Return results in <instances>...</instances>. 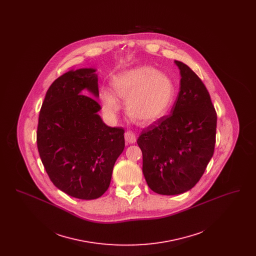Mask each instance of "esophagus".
<instances>
[{"mask_svg":"<svg viewBox=\"0 0 256 256\" xmlns=\"http://www.w3.org/2000/svg\"><path fill=\"white\" fill-rule=\"evenodd\" d=\"M124 140L128 144H134L136 142V136L132 132H126L124 134Z\"/></svg>","mask_w":256,"mask_h":256,"instance_id":"obj_1","label":"esophagus"}]
</instances>
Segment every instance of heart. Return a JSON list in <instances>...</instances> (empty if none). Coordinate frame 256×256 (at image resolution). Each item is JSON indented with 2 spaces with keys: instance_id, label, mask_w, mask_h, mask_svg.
I'll return each instance as SVG.
<instances>
[{
  "instance_id": "heart-1",
  "label": "heart",
  "mask_w": 256,
  "mask_h": 256,
  "mask_svg": "<svg viewBox=\"0 0 256 256\" xmlns=\"http://www.w3.org/2000/svg\"><path fill=\"white\" fill-rule=\"evenodd\" d=\"M113 89L117 96L126 98L128 116L143 124L165 116L176 97L172 80L150 66H137L118 74L113 80ZM115 94L104 90L100 95L102 110L110 117L115 116L121 108Z\"/></svg>"
}]
</instances>
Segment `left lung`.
<instances>
[{
  "instance_id": "8db88e82",
  "label": "left lung",
  "mask_w": 256,
  "mask_h": 256,
  "mask_svg": "<svg viewBox=\"0 0 256 256\" xmlns=\"http://www.w3.org/2000/svg\"><path fill=\"white\" fill-rule=\"evenodd\" d=\"M174 62L182 78L170 114L143 128L137 139L146 183L160 195L192 189L206 169L216 143L217 113L206 87L189 66Z\"/></svg>"
}]
</instances>
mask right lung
Listing matches in <instances>:
<instances>
[{
  "instance_id": "right-lung-1",
  "label": "right lung",
  "mask_w": 256,
  "mask_h": 256,
  "mask_svg": "<svg viewBox=\"0 0 256 256\" xmlns=\"http://www.w3.org/2000/svg\"><path fill=\"white\" fill-rule=\"evenodd\" d=\"M95 71L78 69L58 78L46 93L37 126L38 152L50 182L80 200L98 198L108 189L124 148V130L110 128L98 115Z\"/></svg>"
}]
</instances>
